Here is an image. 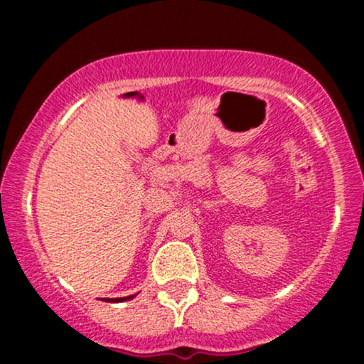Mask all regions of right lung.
I'll return each mask as SVG.
<instances>
[{
    "label": "right lung",
    "instance_id": "1",
    "mask_svg": "<svg viewBox=\"0 0 364 364\" xmlns=\"http://www.w3.org/2000/svg\"><path fill=\"white\" fill-rule=\"evenodd\" d=\"M135 298V296H127V298H119V299H111V301H127V299Z\"/></svg>",
    "mask_w": 364,
    "mask_h": 364
}]
</instances>
